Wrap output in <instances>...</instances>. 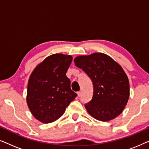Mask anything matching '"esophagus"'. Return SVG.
<instances>
[{"label": "esophagus", "mask_w": 149, "mask_h": 149, "mask_svg": "<svg viewBox=\"0 0 149 149\" xmlns=\"http://www.w3.org/2000/svg\"><path fill=\"white\" fill-rule=\"evenodd\" d=\"M77 95H78V96L79 97H80L81 95H82V91H78V92H77Z\"/></svg>", "instance_id": "obj_1"}]
</instances>
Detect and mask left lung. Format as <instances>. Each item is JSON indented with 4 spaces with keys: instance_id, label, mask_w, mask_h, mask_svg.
<instances>
[{
    "instance_id": "1",
    "label": "left lung",
    "mask_w": 149,
    "mask_h": 149,
    "mask_svg": "<svg viewBox=\"0 0 149 149\" xmlns=\"http://www.w3.org/2000/svg\"><path fill=\"white\" fill-rule=\"evenodd\" d=\"M74 62L93 82L92 100L85 105L87 113L101 121L119 116L130 97L129 80L123 68L102 53L77 56Z\"/></svg>"
}]
</instances>
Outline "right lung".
<instances>
[{
	"instance_id": "obj_1",
	"label": "right lung",
	"mask_w": 149,
	"mask_h": 149,
	"mask_svg": "<svg viewBox=\"0 0 149 149\" xmlns=\"http://www.w3.org/2000/svg\"><path fill=\"white\" fill-rule=\"evenodd\" d=\"M72 60L70 55H51L30 74L26 102L32 115L41 123H52L62 117L77 95L66 74Z\"/></svg>"
}]
</instances>
